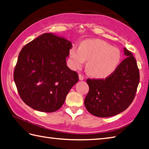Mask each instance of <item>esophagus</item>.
I'll use <instances>...</instances> for the list:
<instances>
[{
  "instance_id": "1",
  "label": "esophagus",
  "mask_w": 149,
  "mask_h": 149,
  "mask_svg": "<svg viewBox=\"0 0 149 149\" xmlns=\"http://www.w3.org/2000/svg\"><path fill=\"white\" fill-rule=\"evenodd\" d=\"M78 77H79V80H84V76H82L81 74H78Z\"/></svg>"
}]
</instances>
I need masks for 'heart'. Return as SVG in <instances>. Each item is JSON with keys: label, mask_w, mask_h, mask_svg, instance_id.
<instances>
[{"label": "heart", "mask_w": 149, "mask_h": 149, "mask_svg": "<svg viewBox=\"0 0 149 149\" xmlns=\"http://www.w3.org/2000/svg\"><path fill=\"white\" fill-rule=\"evenodd\" d=\"M69 65L72 69L83 65L86 60L88 73L97 78H105L117 70L121 53L116 47L100 39H86L79 47H72L69 53Z\"/></svg>", "instance_id": "obj_1"}]
</instances>
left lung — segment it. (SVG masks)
<instances>
[{"label": "left lung", "mask_w": 149, "mask_h": 149, "mask_svg": "<svg viewBox=\"0 0 149 149\" xmlns=\"http://www.w3.org/2000/svg\"><path fill=\"white\" fill-rule=\"evenodd\" d=\"M127 56L114 73L104 79H87L89 93L86 108L94 116H113L127 109L132 102L139 81L137 62L132 53L123 49Z\"/></svg>", "instance_id": "obj_1"}]
</instances>
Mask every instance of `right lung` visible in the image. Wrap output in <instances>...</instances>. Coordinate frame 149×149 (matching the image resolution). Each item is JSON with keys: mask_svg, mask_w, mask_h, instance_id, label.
<instances>
[{"mask_svg": "<svg viewBox=\"0 0 149 149\" xmlns=\"http://www.w3.org/2000/svg\"><path fill=\"white\" fill-rule=\"evenodd\" d=\"M71 42L53 33H44L21 50L14 71L20 98L35 110L53 113L62 107L72 86L77 72L66 64Z\"/></svg>", "mask_w": 149, "mask_h": 149, "instance_id": "add662e5", "label": "right lung"}]
</instances>
